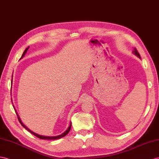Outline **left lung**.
Returning a JSON list of instances; mask_svg holds the SVG:
<instances>
[{"label": "left lung", "instance_id": "1", "mask_svg": "<svg viewBox=\"0 0 159 159\" xmlns=\"http://www.w3.org/2000/svg\"><path fill=\"white\" fill-rule=\"evenodd\" d=\"M134 53L135 54V55H137L139 58H140V54H139V52H138V50H137V49L135 48H134Z\"/></svg>", "mask_w": 159, "mask_h": 159}]
</instances>
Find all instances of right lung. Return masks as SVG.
I'll use <instances>...</instances> for the list:
<instances>
[{
  "label": "right lung",
  "mask_w": 159,
  "mask_h": 159,
  "mask_svg": "<svg viewBox=\"0 0 159 159\" xmlns=\"http://www.w3.org/2000/svg\"><path fill=\"white\" fill-rule=\"evenodd\" d=\"M30 47L28 46V48H27L25 50H24V53H23V55H22V56H21V57L20 58V59H21L23 57H24V55H25V53H26V52H27V50H28V48H29ZM11 82H12V81H11ZM17 118H18V119H19V122H20V123L21 124V125L24 127L25 129H26L27 130H28V131H30V132L31 133V134H32L33 135H34L35 136H36L37 138H40V139H42V140H57V139H60V138H63V137H64V136H65V135H66L69 132V131H70V129H71V123H70V125H69V127H68V129L65 131L64 133H63L62 134H61V135H57V136H45V135H39V134H36V133H34V132H33L32 131H31L30 129H29L28 127H27L25 125H24V123H23L22 122H21V119H20V118H19V117L18 116V114L17 113Z\"/></svg>",
  "instance_id": "obj_1"
}]
</instances>
